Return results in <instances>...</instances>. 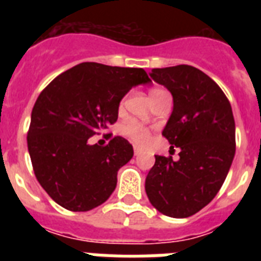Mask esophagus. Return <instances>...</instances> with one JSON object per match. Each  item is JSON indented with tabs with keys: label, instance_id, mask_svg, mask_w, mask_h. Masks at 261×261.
Masks as SVG:
<instances>
[{
	"label": "esophagus",
	"instance_id": "esophagus-1",
	"mask_svg": "<svg viewBox=\"0 0 261 261\" xmlns=\"http://www.w3.org/2000/svg\"><path fill=\"white\" fill-rule=\"evenodd\" d=\"M134 154H135V155L142 154V149H141V147H138V146H135V147H134Z\"/></svg>",
	"mask_w": 261,
	"mask_h": 261
}]
</instances>
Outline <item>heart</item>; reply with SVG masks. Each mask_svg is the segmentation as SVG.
I'll return each mask as SVG.
<instances>
[{
  "label": "heart",
  "instance_id": "1",
  "mask_svg": "<svg viewBox=\"0 0 261 261\" xmlns=\"http://www.w3.org/2000/svg\"><path fill=\"white\" fill-rule=\"evenodd\" d=\"M155 90L160 89H151L150 93L155 92ZM123 133L124 135H127L131 141H134L135 143L138 145H145V143L149 141V131H147L146 127H143L142 124L131 120V122H127L123 127Z\"/></svg>",
  "mask_w": 261,
  "mask_h": 261
}]
</instances>
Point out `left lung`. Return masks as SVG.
Here are the masks:
<instances>
[{
	"instance_id": "obj_1",
	"label": "left lung",
	"mask_w": 261,
	"mask_h": 261,
	"mask_svg": "<svg viewBox=\"0 0 261 261\" xmlns=\"http://www.w3.org/2000/svg\"><path fill=\"white\" fill-rule=\"evenodd\" d=\"M150 77L172 93L173 111L163 135L180 159L155 155L145 190L164 215L187 218L221 190L236 153V124L222 89L190 65L153 69Z\"/></svg>"
}]
</instances>
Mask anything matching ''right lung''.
I'll return each mask as SVG.
<instances>
[{
	"label": "right lung",
	"instance_id": "add662e5",
	"mask_svg": "<svg viewBox=\"0 0 261 261\" xmlns=\"http://www.w3.org/2000/svg\"><path fill=\"white\" fill-rule=\"evenodd\" d=\"M147 83L143 69L84 62L39 94L27 143L39 184L59 206L89 211L114 192L133 146L122 137L106 146L90 145L89 138L118 120L120 100L131 88Z\"/></svg>",
	"mask_w": 261,
	"mask_h": 261
}]
</instances>
